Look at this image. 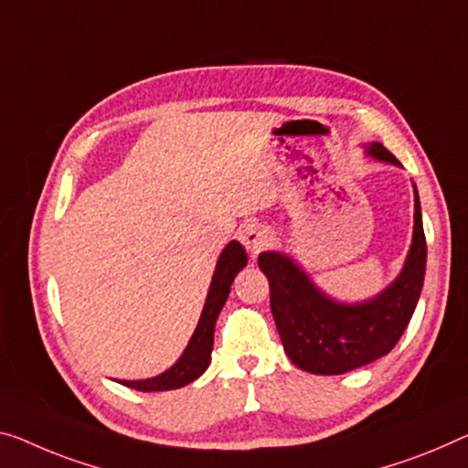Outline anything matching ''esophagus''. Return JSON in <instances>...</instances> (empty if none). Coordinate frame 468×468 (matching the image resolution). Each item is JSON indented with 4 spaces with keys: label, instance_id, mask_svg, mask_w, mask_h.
Returning <instances> with one entry per match:
<instances>
[{
    "label": "esophagus",
    "instance_id": "esophagus-1",
    "mask_svg": "<svg viewBox=\"0 0 468 468\" xmlns=\"http://www.w3.org/2000/svg\"><path fill=\"white\" fill-rule=\"evenodd\" d=\"M274 236L261 224H249L242 232V244L250 257H257L263 249H268Z\"/></svg>",
    "mask_w": 468,
    "mask_h": 468
}]
</instances>
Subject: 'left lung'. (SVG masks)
<instances>
[{"instance_id": "1", "label": "left lung", "mask_w": 468, "mask_h": 468, "mask_svg": "<svg viewBox=\"0 0 468 468\" xmlns=\"http://www.w3.org/2000/svg\"><path fill=\"white\" fill-rule=\"evenodd\" d=\"M362 148L370 159L401 167L383 144L370 142ZM257 263L268 276L280 341L297 368L330 377L375 362L404 335L425 282L427 240L419 190L414 186V232L404 268L375 297L356 303L333 299L282 250H263Z\"/></svg>"}]
</instances>
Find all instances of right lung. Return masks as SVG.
Wrapping results in <instances>:
<instances>
[{
  "label": "right lung",
  "mask_w": 468,
  "mask_h": 468,
  "mask_svg": "<svg viewBox=\"0 0 468 468\" xmlns=\"http://www.w3.org/2000/svg\"><path fill=\"white\" fill-rule=\"evenodd\" d=\"M247 261L249 259L242 244L239 240L228 242L226 249L219 253L218 263H215L203 314H200L197 330H194L188 345H186L184 354L179 356L177 362L169 370H165L159 377L144 380H119V383L135 391H171L192 383V380L203 375L211 364L215 322H218L221 307L226 305L236 274L247 265Z\"/></svg>",
  "instance_id": "1"
}]
</instances>
